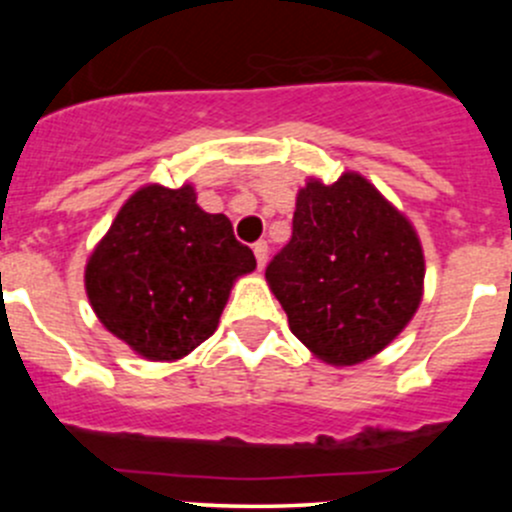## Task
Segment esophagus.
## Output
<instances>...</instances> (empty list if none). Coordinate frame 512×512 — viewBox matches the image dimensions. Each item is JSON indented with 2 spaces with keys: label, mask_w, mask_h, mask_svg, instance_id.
Instances as JSON below:
<instances>
[{
  "label": "esophagus",
  "mask_w": 512,
  "mask_h": 512,
  "mask_svg": "<svg viewBox=\"0 0 512 512\" xmlns=\"http://www.w3.org/2000/svg\"><path fill=\"white\" fill-rule=\"evenodd\" d=\"M252 252H255L257 257V267H265L267 265V242L265 240H257L255 245H252Z\"/></svg>",
  "instance_id": "1"
}]
</instances>
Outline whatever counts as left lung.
Instances as JSON below:
<instances>
[{
  "mask_svg": "<svg viewBox=\"0 0 512 512\" xmlns=\"http://www.w3.org/2000/svg\"><path fill=\"white\" fill-rule=\"evenodd\" d=\"M294 337L352 366L409 324L423 292L416 230L359 173L299 190L292 237L265 270Z\"/></svg>",
  "mask_w": 512,
  "mask_h": 512,
  "instance_id": "1",
  "label": "left lung"
}]
</instances>
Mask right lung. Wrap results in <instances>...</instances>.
I'll return each mask as SVG.
<instances>
[{"instance_id": "1", "label": "right lung", "mask_w": 512, "mask_h": 512, "mask_svg": "<svg viewBox=\"0 0 512 512\" xmlns=\"http://www.w3.org/2000/svg\"><path fill=\"white\" fill-rule=\"evenodd\" d=\"M255 265L230 220L198 208L193 185H146L89 257L86 294L103 327L133 352L173 361L215 332L232 282Z\"/></svg>"}]
</instances>
